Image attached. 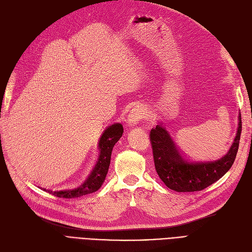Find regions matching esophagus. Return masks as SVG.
<instances>
[{"label": "esophagus", "instance_id": "esophagus-1", "mask_svg": "<svg viewBox=\"0 0 252 252\" xmlns=\"http://www.w3.org/2000/svg\"><path fill=\"white\" fill-rule=\"evenodd\" d=\"M143 110L140 107L132 108L127 117V123L129 126H135L143 118Z\"/></svg>", "mask_w": 252, "mask_h": 252}]
</instances>
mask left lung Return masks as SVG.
Returning <instances> with one entry per match:
<instances>
[{
	"label": "left lung",
	"instance_id": "obj_1",
	"mask_svg": "<svg viewBox=\"0 0 252 252\" xmlns=\"http://www.w3.org/2000/svg\"><path fill=\"white\" fill-rule=\"evenodd\" d=\"M241 131L240 113L236 134L227 154L216 161L192 162L181 154L169 131L159 122L149 134L159 179L169 189L178 192L200 191L212 185L231 168L238 154Z\"/></svg>",
	"mask_w": 252,
	"mask_h": 252
}]
</instances>
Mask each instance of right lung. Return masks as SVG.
<instances>
[{
  "label": "right lung",
  "instance_id": "obj_1",
  "mask_svg": "<svg viewBox=\"0 0 252 252\" xmlns=\"http://www.w3.org/2000/svg\"><path fill=\"white\" fill-rule=\"evenodd\" d=\"M123 131V125L121 123H114L108 126L103 131L100 141H98L97 144L98 150H100V156H98L97 162L88 179L81 186L65 190H49L46 188L41 189L56 196L64 197V199H73V197H80L95 192L97 189L101 188L106 179V175H107L110 165L112 148L121 139Z\"/></svg>",
  "mask_w": 252,
  "mask_h": 252
}]
</instances>
